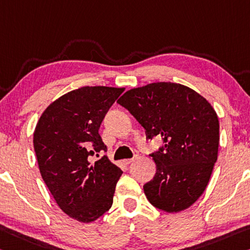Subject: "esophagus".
<instances>
[{
	"mask_svg": "<svg viewBox=\"0 0 250 250\" xmlns=\"http://www.w3.org/2000/svg\"><path fill=\"white\" fill-rule=\"evenodd\" d=\"M137 158H138V156H134L133 158H131V159H126V160H124V162H125V165H130V164H131V162H133L134 160H136Z\"/></svg>",
	"mask_w": 250,
	"mask_h": 250,
	"instance_id": "esophagus-1",
	"label": "esophagus"
}]
</instances>
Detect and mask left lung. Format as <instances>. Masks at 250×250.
I'll return each instance as SVG.
<instances>
[{
    "label": "left lung",
    "mask_w": 250,
    "mask_h": 250,
    "mask_svg": "<svg viewBox=\"0 0 250 250\" xmlns=\"http://www.w3.org/2000/svg\"><path fill=\"white\" fill-rule=\"evenodd\" d=\"M117 102L139 122L146 139L164 141L149 154L157 166L144 186L150 204L167 212L190 207L207 187L218 157L219 121L210 104L172 82L129 90Z\"/></svg>",
    "instance_id": "obj_1"
}]
</instances>
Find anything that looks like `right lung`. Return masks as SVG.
Returning <instances> with one entry per match:
<instances>
[{"label":"right lung","mask_w":250,"mask_h":250,"mask_svg":"<svg viewBox=\"0 0 250 250\" xmlns=\"http://www.w3.org/2000/svg\"><path fill=\"white\" fill-rule=\"evenodd\" d=\"M125 89L83 86L64 94L42 113L33 136L40 172L63 211L91 223L109 210L122 170L104 156L99 129Z\"/></svg>","instance_id":"1"}]
</instances>
